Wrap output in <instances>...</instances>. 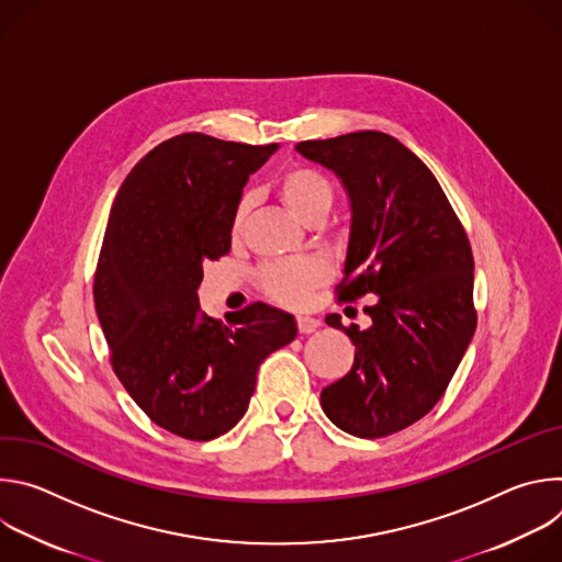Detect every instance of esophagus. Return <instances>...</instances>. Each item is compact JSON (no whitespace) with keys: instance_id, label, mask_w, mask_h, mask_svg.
Instances as JSON below:
<instances>
[{"instance_id":"esophagus-1","label":"esophagus","mask_w":562,"mask_h":562,"mask_svg":"<svg viewBox=\"0 0 562 562\" xmlns=\"http://www.w3.org/2000/svg\"><path fill=\"white\" fill-rule=\"evenodd\" d=\"M317 327H319V319L317 317H308V315H300L297 317V331L300 334H304V336L313 334Z\"/></svg>"}]
</instances>
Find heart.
<instances>
[{
	"mask_svg": "<svg viewBox=\"0 0 562 562\" xmlns=\"http://www.w3.org/2000/svg\"><path fill=\"white\" fill-rule=\"evenodd\" d=\"M276 193L280 202L289 209V213L306 226L323 224L334 206V187L331 182L313 169L293 167L284 171L276 182ZM247 217V202H243L235 211L233 231L243 228ZM265 291L284 306H304L311 293L327 282V269L317 260H286L273 262L262 271Z\"/></svg>",
	"mask_w": 562,
	"mask_h": 562,
	"instance_id": "b5f03b06",
	"label": "heart"
}]
</instances>
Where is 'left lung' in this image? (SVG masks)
<instances>
[{"instance_id":"left-lung-1","label":"left lung","mask_w":562,"mask_h":562,"mask_svg":"<svg viewBox=\"0 0 562 562\" xmlns=\"http://www.w3.org/2000/svg\"><path fill=\"white\" fill-rule=\"evenodd\" d=\"M295 150L329 169L349 198L340 300L375 297L367 329L327 315L356 358L319 405L342 431L382 438L434 409L473 338L471 245L434 173L395 137L358 131Z\"/></svg>"}]
</instances>
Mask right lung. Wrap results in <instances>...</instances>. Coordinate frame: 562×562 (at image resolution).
Here are the masks:
<instances>
[{
	"instance_id": "right-lung-1",
	"label": "right lung",
	"mask_w": 562,
	"mask_h": 562,
	"mask_svg": "<svg viewBox=\"0 0 562 562\" xmlns=\"http://www.w3.org/2000/svg\"><path fill=\"white\" fill-rule=\"evenodd\" d=\"M278 144L202 133L146 153L113 202L93 297L111 364L137 407L187 440H213L249 409L262 360L297 336L291 313L256 302L200 308L204 262L226 256L243 189Z\"/></svg>"
}]
</instances>
